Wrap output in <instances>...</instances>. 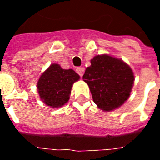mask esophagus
<instances>
[{
	"instance_id": "1",
	"label": "esophagus",
	"mask_w": 160,
	"mask_h": 160,
	"mask_svg": "<svg viewBox=\"0 0 160 160\" xmlns=\"http://www.w3.org/2000/svg\"><path fill=\"white\" fill-rule=\"evenodd\" d=\"M76 72L80 77H82V75H83L84 73V68H77Z\"/></svg>"
}]
</instances>
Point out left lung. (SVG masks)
I'll use <instances>...</instances> for the list:
<instances>
[{"instance_id": "8db88e82", "label": "left lung", "mask_w": 160, "mask_h": 160, "mask_svg": "<svg viewBox=\"0 0 160 160\" xmlns=\"http://www.w3.org/2000/svg\"><path fill=\"white\" fill-rule=\"evenodd\" d=\"M83 80L90 88L94 103L104 111L118 109L130 95L134 76L122 60L109 55H98L91 60Z\"/></svg>"}]
</instances>
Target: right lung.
Masks as SVG:
<instances>
[{"instance_id": "add662e5", "label": "right lung", "mask_w": 160, "mask_h": 160, "mask_svg": "<svg viewBox=\"0 0 160 160\" xmlns=\"http://www.w3.org/2000/svg\"><path fill=\"white\" fill-rule=\"evenodd\" d=\"M79 80L80 75L73 69H63L59 64L53 63L38 81L41 100L50 107H62L69 99L73 84Z\"/></svg>"}]
</instances>
